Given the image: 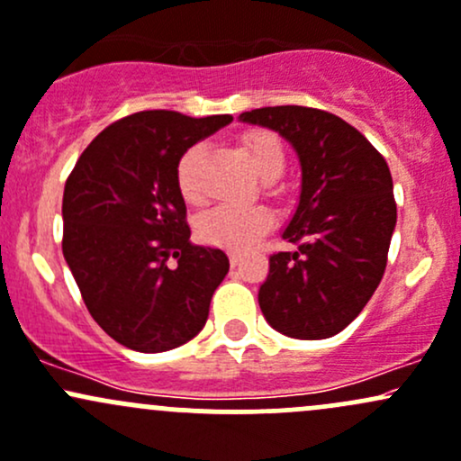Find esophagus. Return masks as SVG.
Returning <instances> with one entry per match:
<instances>
[{
  "label": "esophagus",
  "instance_id": "obj_1",
  "mask_svg": "<svg viewBox=\"0 0 461 461\" xmlns=\"http://www.w3.org/2000/svg\"><path fill=\"white\" fill-rule=\"evenodd\" d=\"M229 259H230L232 268H235V266L241 261V252H240V250H230V252H229Z\"/></svg>",
  "mask_w": 461,
  "mask_h": 461
}]
</instances>
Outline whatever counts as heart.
<instances>
[{
  "mask_svg": "<svg viewBox=\"0 0 461 461\" xmlns=\"http://www.w3.org/2000/svg\"><path fill=\"white\" fill-rule=\"evenodd\" d=\"M244 147L252 167L264 180H275L285 167V151L279 136L266 130L249 131L244 136ZM204 142H195L180 156L176 165V182L182 197L189 204H200V167L204 162ZM275 217L266 206H215L202 212L195 221L197 237L206 244L224 246V249H246L259 240L270 229Z\"/></svg>",
  "mask_w": 461,
  "mask_h": 461,
  "instance_id": "obj_1",
  "label": "heart"
}]
</instances>
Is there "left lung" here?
Instances as JSON below:
<instances>
[{
    "mask_svg": "<svg viewBox=\"0 0 461 461\" xmlns=\"http://www.w3.org/2000/svg\"><path fill=\"white\" fill-rule=\"evenodd\" d=\"M240 121L279 131L301 162L299 204L284 230L296 249L270 255L259 308L290 339H330L363 312L387 268L398 217L387 162L323 110L261 107Z\"/></svg>",
    "mask_w": 461,
    "mask_h": 461,
    "instance_id": "left-lung-1",
    "label": "left lung"
}]
</instances>
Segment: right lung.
I'll use <instances>...</instances> for the list:
<instances>
[{
    "instance_id": "right-lung-1",
    "label": "right lung",
    "mask_w": 461,
    "mask_h": 461,
    "mask_svg": "<svg viewBox=\"0 0 461 461\" xmlns=\"http://www.w3.org/2000/svg\"><path fill=\"white\" fill-rule=\"evenodd\" d=\"M230 121L131 113L98 133L68 177L63 257L92 319L133 351L158 354L200 334L229 272L220 249L191 244L176 165Z\"/></svg>"
}]
</instances>
